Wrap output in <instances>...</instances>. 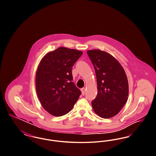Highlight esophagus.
I'll return each instance as SVG.
<instances>
[{"label": "esophagus", "mask_w": 156, "mask_h": 156, "mask_svg": "<svg viewBox=\"0 0 156 156\" xmlns=\"http://www.w3.org/2000/svg\"><path fill=\"white\" fill-rule=\"evenodd\" d=\"M81 91H82V94L85 95V88H82V89H81Z\"/></svg>", "instance_id": "esophagus-1"}]
</instances>
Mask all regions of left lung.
Here are the masks:
<instances>
[{
    "label": "left lung",
    "instance_id": "obj_1",
    "mask_svg": "<svg viewBox=\"0 0 156 156\" xmlns=\"http://www.w3.org/2000/svg\"><path fill=\"white\" fill-rule=\"evenodd\" d=\"M87 53L94 65L98 86L97 95L91 102L93 109L101 118H112L127 102V76L119 62L108 52L95 49Z\"/></svg>",
    "mask_w": 156,
    "mask_h": 156
}]
</instances>
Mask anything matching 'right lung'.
I'll use <instances>...</instances> for the list:
<instances>
[{
  "instance_id": "add662e5",
  "label": "right lung",
  "mask_w": 156,
  "mask_h": 156,
  "mask_svg": "<svg viewBox=\"0 0 156 156\" xmlns=\"http://www.w3.org/2000/svg\"><path fill=\"white\" fill-rule=\"evenodd\" d=\"M83 52L65 47L48 52L40 62L35 86L43 108L54 116L70 112L81 91L73 80L72 67Z\"/></svg>"
}]
</instances>
